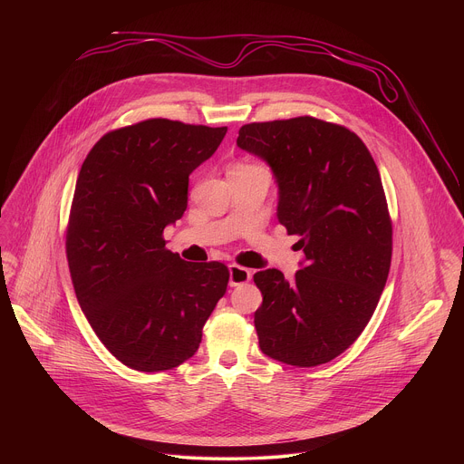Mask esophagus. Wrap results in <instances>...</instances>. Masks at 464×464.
Segmentation results:
<instances>
[{
  "instance_id": "1",
  "label": "esophagus",
  "mask_w": 464,
  "mask_h": 464,
  "mask_svg": "<svg viewBox=\"0 0 464 464\" xmlns=\"http://www.w3.org/2000/svg\"><path fill=\"white\" fill-rule=\"evenodd\" d=\"M251 279V272L247 268L238 266V264H229V285L240 286Z\"/></svg>"
}]
</instances>
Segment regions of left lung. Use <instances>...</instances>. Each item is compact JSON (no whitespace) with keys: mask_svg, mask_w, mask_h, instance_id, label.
Returning a JSON list of instances; mask_svg holds the SVG:
<instances>
[{"mask_svg":"<svg viewBox=\"0 0 464 464\" xmlns=\"http://www.w3.org/2000/svg\"><path fill=\"white\" fill-rule=\"evenodd\" d=\"M237 145L272 167L277 218L304 253L294 281L276 268L253 276L260 351L295 367L326 363L363 333L389 276L392 226L378 167L354 131L310 115L244 124Z\"/></svg>","mask_w":464,"mask_h":464,"instance_id":"left-lung-1","label":"left lung"}]
</instances>
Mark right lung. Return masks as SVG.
<instances>
[{"instance_id": "1", "label": "right lung", "mask_w": 464, "mask_h": 464, "mask_svg": "<svg viewBox=\"0 0 464 464\" xmlns=\"http://www.w3.org/2000/svg\"><path fill=\"white\" fill-rule=\"evenodd\" d=\"M226 131L147 119L108 131L82 163L65 255L86 319L130 369L169 371L194 356L226 294V264L187 262L163 238L187 209L188 174Z\"/></svg>"}]
</instances>
